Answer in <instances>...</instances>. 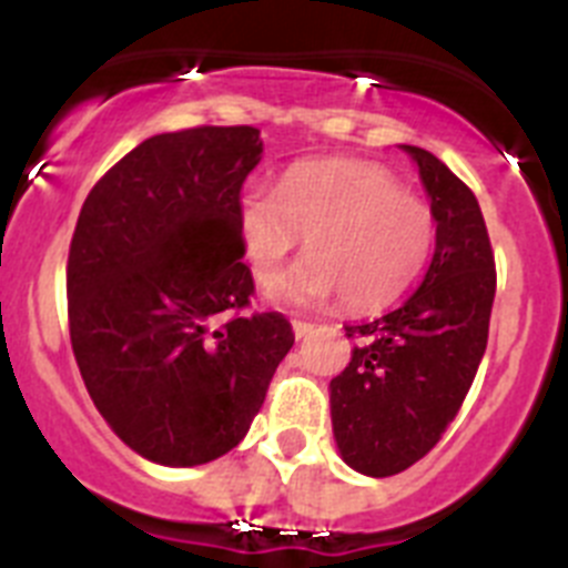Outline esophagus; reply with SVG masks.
Masks as SVG:
<instances>
[{"instance_id": "1", "label": "esophagus", "mask_w": 568, "mask_h": 568, "mask_svg": "<svg viewBox=\"0 0 568 568\" xmlns=\"http://www.w3.org/2000/svg\"><path fill=\"white\" fill-rule=\"evenodd\" d=\"M315 329V324H310V321H301V318H293V333L295 338H307L310 333Z\"/></svg>"}]
</instances>
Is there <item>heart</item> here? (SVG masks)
Here are the masks:
<instances>
[{"instance_id": "obj_1", "label": "heart", "mask_w": 568, "mask_h": 568, "mask_svg": "<svg viewBox=\"0 0 568 568\" xmlns=\"http://www.w3.org/2000/svg\"><path fill=\"white\" fill-rule=\"evenodd\" d=\"M241 250L258 284L304 244L310 255L275 293L298 304L341 295L353 313L389 307L433 253L435 219L398 179L366 162L327 159L287 170L281 187L250 184L239 199Z\"/></svg>"}]
</instances>
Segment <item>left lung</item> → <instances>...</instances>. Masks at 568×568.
<instances>
[{
    "instance_id": "1",
    "label": "left lung",
    "mask_w": 568,
    "mask_h": 568,
    "mask_svg": "<svg viewBox=\"0 0 568 568\" xmlns=\"http://www.w3.org/2000/svg\"><path fill=\"white\" fill-rule=\"evenodd\" d=\"M404 150L433 199V261L398 310L346 324V338L358 346L329 381L341 458L369 478L418 464L455 420L486 353L498 284L475 193L429 150Z\"/></svg>"
}]
</instances>
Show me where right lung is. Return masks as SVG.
I'll return each mask as SVG.
<instances>
[{"label":"right lung","instance_id":"right-lung-1","mask_svg":"<svg viewBox=\"0 0 568 568\" xmlns=\"http://www.w3.org/2000/svg\"><path fill=\"white\" fill-rule=\"evenodd\" d=\"M261 153L250 124L150 135L90 190L70 239L79 373L110 429L155 464L239 446L295 341L281 313H247L239 199Z\"/></svg>","mask_w":568,"mask_h":568}]
</instances>
